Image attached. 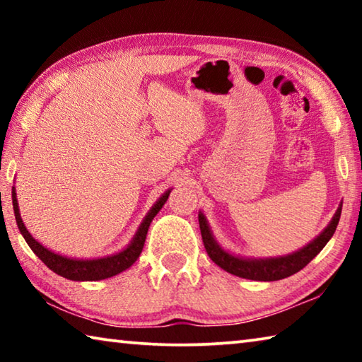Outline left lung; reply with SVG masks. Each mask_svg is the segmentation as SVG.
I'll return each mask as SVG.
<instances>
[{"label": "left lung", "instance_id": "1", "mask_svg": "<svg viewBox=\"0 0 362 362\" xmlns=\"http://www.w3.org/2000/svg\"><path fill=\"white\" fill-rule=\"evenodd\" d=\"M341 214V206L337 209L334 218L330 220V223L326 230H324L315 241H311L308 246L300 249L298 252H293L286 257H278V259H265V260H252V259H240L235 257L218 246L214 241L211 235L209 226L203 214H199V228L201 236H203V243L206 247L207 255L211 257V260L223 268L225 272H228L235 276L254 279V281H278L284 279L287 276H292L300 269L305 268L308 263L315 259V257L321 252L322 247L329 243L330 238L335 233L337 225H339Z\"/></svg>", "mask_w": 362, "mask_h": 362}]
</instances>
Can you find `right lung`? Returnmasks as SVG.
<instances>
[{"instance_id":"1","label":"right lung","mask_w":362,"mask_h":362,"mask_svg":"<svg viewBox=\"0 0 362 362\" xmlns=\"http://www.w3.org/2000/svg\"><path fill=\"white\" fill-rule=\"evenodd\" d=\"M169 193L170 192L164 193L161 198H159L158 203L151 207V211L148 212V216L145 217L144 223L140 225L137 235L134 236V240L129 246H127L124 250H121L119 254L103 257V259H95V260H73L47 250L45 246H41L38 241L33 240L32 235H30L28 230L25 228V225H23L14 188H12V206H14L16 222H17V226H19L22 236L25 238L30 249L40 257L41 262L45 263L49 269H52L54 273H57L60 276L71 281H100L105 278H112L115 274L124 272V269L129 268L132 263L139 259V255L142 254L145 238H146V233H148L151 220L155 218V216L159 211H161V207L169 198Z\"/></svg>"}]
</instances>
